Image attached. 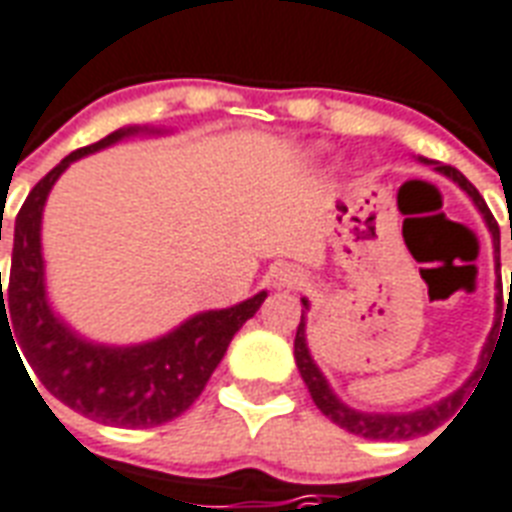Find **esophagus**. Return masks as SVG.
Listing matches in <instances>:
<instances>
[{
    "label": "esophagus",
    "instance_id": "esophagus-1",
    "mask_svg": "<svg viewBox=\"0 0 512 512\" xmlns=\"http://www.w3.org/2000/svg\"><path fill=\"white\" fill-rule=\"evenodd\" d=\"M271 282L273 287H298L300 282H303V273L295 268V265H276L271 271Z\"/></svg>",
    "mask_w": 512,
    "mask_h": 512
}]
</instances>
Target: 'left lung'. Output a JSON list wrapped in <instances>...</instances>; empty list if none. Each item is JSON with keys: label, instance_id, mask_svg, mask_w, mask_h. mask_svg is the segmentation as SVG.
Listing matches in <instances>:
<instances>
[{"label": "left lung", "instance_id": "1", "mask_svg": "<svg viewBox=\"0 0 512 512\" xmlns=\"http://www.w3.org/2000/svg\"><path fill=\"white\" fill-rule=\"evenodd\" d=\"M424 163H432L427 158H419ZM435 171L440 174H446L448 179H454L456 185L462 187L464 193L473 198V204L478 206V212L483 214V220L489 225L491 230V239H494V252H499V228L497 220H494V214L489 212V206L481 198V193L470 185V179L464 177L462 171H456L454 166H443V163H435ZM499 260V257H497ZM499 268V263H497ZM510 284H512V273H510ZM497 314H499V303H502V284H497ZM512 292V287H510ZM303 300V308L308 311V300ZM306 311L300 314V325L298 333H295V362H298V370L303 381H306L308 392H311V400L317 403V408L325 413L327 419L343 427L351 435H360V438L368 440H411L419 438V435H427L432 429L438 427L440 421L446 419L448 413H454L459 405L464 403V397L470 395V386H475V381L481 378L483 368H486V360H489V351L491 343H494V335H497V322L491 327L489 341L483 346L481 351V362H478V368L473 370V376L467 378L456 392H451L448 397H443L440 403H432L427 408H419V411H408V413H368V411H357V408H351L341 400V397L335 395L330 384H327V378L322 376V370L317 368V362L311 357V351H308V341H306Z\"/></svg>", "mask_w": 512, "mask_h": 512}]
</instances>
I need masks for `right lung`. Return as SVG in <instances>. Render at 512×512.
<instances>
[{
    "mask_svg": "<svg viewBox=\"0 0 512 512\" xmlns=\"http://www.w3.org/2000/svg\"><path fill=\"white\" fill-rule=\"evenodd\" d=\"M144 131L161 134L142 126L117 128L101 142L66 155L39 179L15 217L7 295L0 273V330L7 327L10 338L16 335L13 343L18 341L50 395L72 411L112 427H158L185 413L204 392L233 335L268 298L263 290L236 306L201 311L171 333L134 346L88 341L50 308L42 260V209L50 190L69 163Z\"/></svg>",
    "mask_w": 512,
    "mask_h": 512,
    "instance_id": "1",
    "label": "right lung"
}]
</instances>
